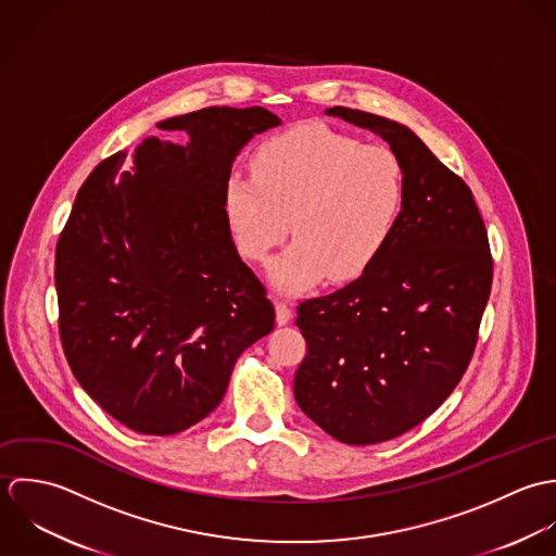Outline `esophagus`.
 I'll return each instance as SVG.
<instances>
[{
    "instance_id": "obj_1",
    "label": "esophagus",
    "mask_w": 556,
    "mask_h": 556,
    "mask_svg": "<svg viewBox=\"0 0 556 556\" xmlns=\"http://www.w3.org/2000/svg\"><path fill=\"white\" fill-rule=\"evenodd\" d=\"M275 312H277V325H279V327H283V325L290 323L292 309H290V305H288L286 301H275Z\"/></svg>"
}]
</instances>
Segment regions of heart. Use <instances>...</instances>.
<instances>
[{
	"label": "heart",
	"instance_id": "obj_1",
	"mask_svg": "<svg viewBox=\"0 0 556 556\" xmlns=\"http://www.w3.org/2000/svg\"><path fill=\"white\" fill-rule=\"evenodd\" d=\"M253 176L229 174L223 206L236 247L264 260L290 231L296 240L270 264L273 281L299 292L329 275L350 281L387 249L406 211L408 178L397 152L301 124L268 137Z\"/></svg>",
	"mask_w": 556,
	"mask_h": 556
}]
</instances>
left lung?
<instances>
[{
  "label": "left lung",
  "instance_id": "obj_1",
  "mask_svg": "<svg viewBox=\"0 0 556 556\" xmlns=\"http://www.w3.org/2000/svg\"><path fill=\"white\" fill-rule=\"evenodd\" d=\"M327 113L400 154L408 198L391 242L358 279L299 305L307 354L294 397L339 443H384L428 419L462 380L492 255L470 189L408 126L348 108Z\"/></svg>",
  "mask_w": 556,
  "mask_h": 556
}]
</instances>
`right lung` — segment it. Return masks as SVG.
<instances>
[{
    "instance_id": "obj_1",
    "label": "right lung",
    "mask_w": 556,
    "mask_h": 556,
    "mask_svg": "<svg viewBox=\"0 0 556 556\" xmlns=\"http://www.w3.org/2000/svg\"><path fill=\"white\" fill-rule=\"evenodd\" d=\"M187 143L143 139L97 165L55 249L60 337L84 391L115 421L178 434L222 404L236 358L275 327L223 206L240 148L281 119L208 108L167 119Z\"/></svg>"
}]
</instances>
